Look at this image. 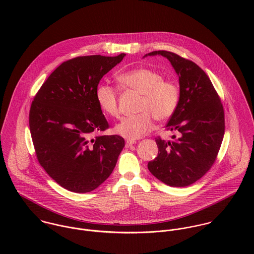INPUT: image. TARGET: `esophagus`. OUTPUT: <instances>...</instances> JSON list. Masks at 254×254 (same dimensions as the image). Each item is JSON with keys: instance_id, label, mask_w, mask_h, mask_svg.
Returning <instances> with one entry per match:
<instances>
[{"instance_id": "esophagus-1", "label": "esophagus", "mask_w": 254, "mask_h": 254, "mask_svg": "<svg viewBox=\"0 0 254 254\" xmlns=\"http://www.w3.org/2000/svg\"><path fill=\"white\" fill-rule=\"evenodd\" d=\"M134 144H136V141L127 140V141H126V147H129V146H131V145H133Z\"/></svg>"}]
</instances>
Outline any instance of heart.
I'll return each instance as SVG.
<instances>
[{"label": "heart", "instance_id": "1", "mask_svg": "<svg viewBox=\"0 0 254 254\" xmlns=\"http://www.w3.org/2000/svg\"><path fill=\"white\" fill-rule=\"evenodd\" d=\"M118 81L122 87L142 95L137 115L122 118L114 127V132L128 140H137L149 133L157 121L169 119L176 111L180 100V88L173 80L149 68H136L121 73ZM97 103L106 114L116 117L119 114L117 90L102 83L96 90Z\"/></svg>", "mask_w": 254, "mask_h": 254}]
</instances>
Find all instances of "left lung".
I'll return each mask as SVG.
<instances>
[{"label": "left lung", "mask_w": 254, "mask_h": 254, "mask_svg": "<svg viewBox=\"0 0 254 254\" xmlns=\"http://www.w3.org/2000/svg\"><path fill=\"white\" fill-rule=\"evenodd\" d=\"M166 58L179 77L180 100L166 129L179 132L173 141L155 139L157 156L147 163L149 172L171 187H187L213 165L225 132L224 109L209 79L197 64L167 51L147 56Z\"/></svg>", "instance_id": "left-lung-1"}]
</instances>
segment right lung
Instances as JSON below:
<instances>
[{
	"mask_svg": "<svg viewBox=\"0 0 254 254\" xmlns=\"http://www.w3.org/2000/svg\"><path fill=\"white\" fill-rule=\"evenodd\" d=\"M125 56L64 62L32 102L29 127L38 161L52 179L73 192L92 191L106 181L125 145L118 135L92 138L109 128L96 100L97 87Z\"/></svg>",
	"mask_w": 254,
	"mask_h": 254,
	"instance_id": "obj_1",
	"label": "right lung"
}]
</instances>
